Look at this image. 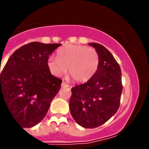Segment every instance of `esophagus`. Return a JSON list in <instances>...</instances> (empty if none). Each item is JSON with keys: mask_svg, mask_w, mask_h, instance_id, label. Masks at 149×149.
<instances>
[{"mask_svg": "<svg viewBox=\"0 0 149 149\" xmlns=\"http://www.w3.org/2000/svg\"><path fill=\"white\" fill-rule=\"evenodd\" d=\"M70 86V85L68 84H66L65 82L63 81V83H62V87H69Z\"/></svg>", "mask_w": 149, "mask_h": 149, "instance_id": "1", "label": "esophagus"}]
</instances>
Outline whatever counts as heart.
<instances>
[{
	"instance_id": "obj_1",
	"label": "heart",
	"mask_w": 149,
	"mask_h": 149,
	"mask_svg": "<svg viewBox=\"0 0 149 149\" xmlns=\"http://www.w3.org/2000/svg\"><path fill=\"white\" fill-rule=\"evenodd\" d=\"M100 57L97 50L85 45H69L57 51V58L50 56L48 69L52 74L60 77L69 70L72 80L86 82L93 77L99 67Z\"/></svg>"
}]
</instances>
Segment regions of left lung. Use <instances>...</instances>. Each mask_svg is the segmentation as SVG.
Wrapping results in <instances>:
<instances>
[{"mask_svg": "<svg viewBox=\"0 0 149 149\" xmlns=\"http://www.w3.org/2000/svg\"><path fill=\"white\" fill-rule=\"evenodd\" d=\"M89 45L99 54V67L87 82L71 89L70 110L78 125L94 128L107 122L118 111L123 86L120 65L112 54L100 44Z\"/></svg>", "mask_w": 149, "mask_h": 149, "instance_id": "8db88e82", "label": "left lung"}]
</instances>
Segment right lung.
<instances>
[{
    "label": "right lung",
    "mask_w": 149,
    "mask_h": 149,
    "mask_svg": "<svg viewBox=\"0 0 149 149\" xmlns=\"http://www.w3.org/2000/svg\"><path fill=\"white\" fill-rule=\"evenodd\" d=\"M61 44L33 42L17 49L0 75V104L3 100L22 127H31L46 115L62 79L48 69L47 60ZM1 70V69H0Z\"/></svg>",
    "instance_id": "right-lung-1"
}]
</instances>
